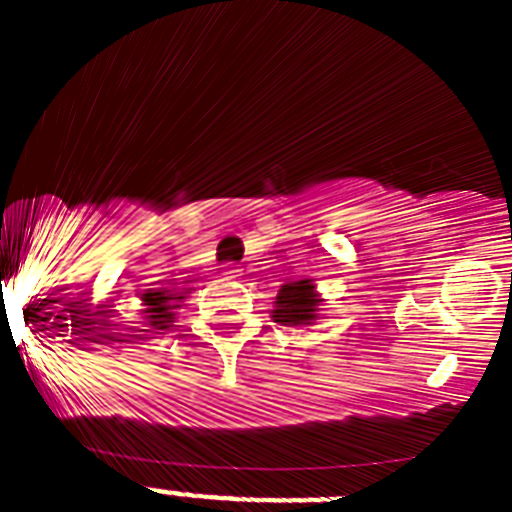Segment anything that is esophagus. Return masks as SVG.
Here are the masks:
<instances>
[{"instance_id": "1", "label": "esophagus", "mask_w": 512, "mask_h": 512, "mask_svg": "<svg viewBox=\"0 0 512 512\" xmlns=\"http://www.w3.org/2000/svg\"><path fill=\"white\" fill-rule=\"evenodd\" d=\"M238 264H233V261H228V264H225V274H228V277H238Z\"/></svg>"}]
</instances>
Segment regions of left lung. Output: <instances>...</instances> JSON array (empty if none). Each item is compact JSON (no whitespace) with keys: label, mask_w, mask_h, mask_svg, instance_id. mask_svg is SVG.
I'll list each match as a JSON object with an SVG mask.
<instances>
[{"label":"left lung","mask_w":512,"mask_h":512,"mask_svg":"<svg viewBox=\"0 0 512 512\" xmlns=\"http://www.w3.org/2000/svg\"><path fill=\"white\" fill-rule=\"evenodd\" d=\"M312 279H300L295 284H284L277 295L274 323L279 325H307L318 318V295L312 287Z\"/></svg>","instance_id":"1"}]
</instances>
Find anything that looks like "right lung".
<instances>
[{
  "mask_svg": "<svg viewBox=\"0 0 512 512\" xmlns=\"http://www.w3.org/2000/svg\"><path fill=\"white\" fill-rule=\"evenodd\" d=\"M184 297H171L166 295V292H161V289H148L146 295H143V302H146V312H148V325H153L156 330H164L169 328L171 323V315L179 305H174V302H182Z\"/></svg>",
  "mask_w": 512,
  "mask_h": 512,
  "instance_id": "right-lung-1",
  "label": "right lung"
}]
</instances>
